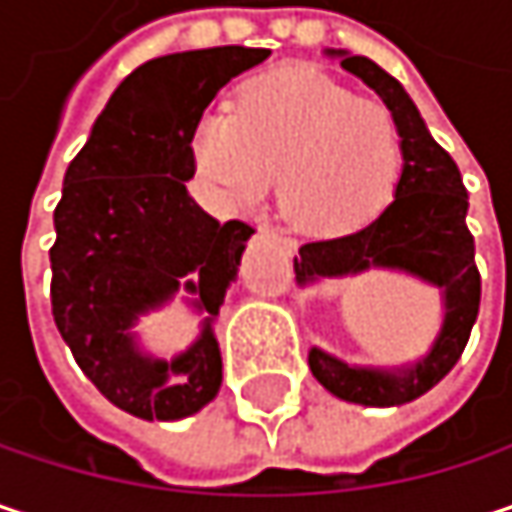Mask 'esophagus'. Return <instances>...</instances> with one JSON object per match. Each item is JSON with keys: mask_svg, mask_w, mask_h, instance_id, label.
Returning a JSON list of instances; mask_svg holds the SVG:
<instances>
[{"mask_svg": "<svg viewBox=\"0 0 512 512\" xmlns=\"http://www.w3.org/2000/svg\"><path fill=\"white\" fill-rule=\"evenodd\" d=\"M260 234H263V237H272V240H278V243L284 246V252H287V255H293V252H296V243H293V240H287V237H278V234H272L269 228H260Z\"/></svg>", "mask_w": 512, "mask_h": 512, "instance_id": "34e87169", "label": "esophagus"}]
</instances>
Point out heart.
I'll use <instances>...</instances> for the list:
<instances>
[{
	"mask_svg": "<svg viewBox=\"0 0 512 512\" xmlns=\"http://www.w3.org/2000/svg\"><path fill=\"white\" fill-rule=\"evenodd\" d=\"M201 180L228 207H255L278 174L284 216L311 234L373 219L400 174L391 112L323 73L290 67L252 79L237 115L207 112L192 136Z\"/></svg>",
	"mask_w": 512,
	"mask_h": 512,
	"instance_id": "1",
	"label": "heart"
}]
</instances>
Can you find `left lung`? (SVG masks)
I'll use <instances>...</instances> for the list:
<instances>
[{"label":"left lung","mask_w":512,"mask_h":512,"mask_svg":"<svg viewBox=\"0 0 512 512\" xmlns=\"http://www.w3.org/2000/svg\"><path fill=\"white\" fill-rule=\"evenodd\" d=\"M341 67L379 94L400 133V177L391 204L361 231L338 240L305 243L293 257L296 284L347 278L370 269L406 272L442 293V326L418 361L397 367L350 364L320 347L308 350L317 382L358 406H403L439 385L460 361L480 308V272L474 237L465 228L468 192L451 154L430 136L418 106L403 85L376 61L347 50H326Z\"/></svg>","instance_id":"left-lung-1"}]
</instances>
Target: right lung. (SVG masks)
<instances>
[{"mask_svg":"<svg viewBox=\"0 0 512 512\" xmlns=\"http://www.w3.org/2000/svg\"><path fill=\"white\" fill-rule=\"evenodd\" d=\"M266 58L269 50L210 47L145 61L64 171L52 317L97 391L142 421L189 418L219 394L213 323L255 231L237 219L222 225L186 192L192 136L219 88ZM177 292L202 314V332L177 357H154L135 323Z\"/></svg>","mask_w":512,"mask_h":512,"instance_id":"obj_1","label":"right lung"}]
</instances>
